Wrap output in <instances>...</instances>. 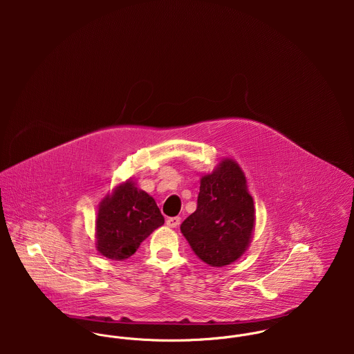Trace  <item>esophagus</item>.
Masks as SVG:
<instances>
[{
  "instance_id": "esophagus-1",
  "label": "esophagus",
  "mask_w": 354,
  "mask_h": 354,
  "mask_svg": "<svg viewBox=\"0 0 354 354\" xmlns=\"http://www.w3.org/2000/svg\"><path fill=\"white\" fill-rule=\"evenodd\" d=\"M181 223V218L180 216H173V218H167L166 219V225L169 227H177Z\"/></svg>"
}]
</instances>
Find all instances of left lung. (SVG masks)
I'll list each match as a JSON object with an SVG mask.
<instances>
[{
	"label": "left lung",
	"instance_id": "left-lung-1",
	"mask_svg": "<svg viewBox=\"0 0 354 354\" xmlns=\"http://www.w3.org/2000/svg\"><path fill=\"white\" fill-rule=\"evenodd\" d=\"M254 205L240 165L222 159L201 178L198 208L180 226L195 254L211 267L239 260L248 250Z\"/></svg>",
	"mask_w": 354,
	"mask_h": 354
}]
</instances>
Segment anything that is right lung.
I'll list each match as a JSON object with an SVG mask.
<instances>
[{
    "label": "right lung",
    "mask_w": 354,
    "mask_h": 354,
    "mask_svg": "<svg viewBox=\"0 0 354 354\" xmlns=\"http://www.w3.org/2000/svg\"><path fill=\"white\" fill-rule=\"evenodd\" d=\"M163 223L153 198L129 178L100 203L95 221L97 251L110 260H125Z\"/></svg>",
    "instance_id": "1"
}]
</instances>
